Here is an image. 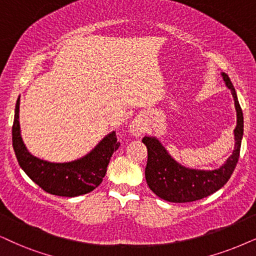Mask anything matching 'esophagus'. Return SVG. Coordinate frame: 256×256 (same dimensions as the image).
Wrapping results in <instances>:
<instances>
[{"label": "esophagus", "instance_id": "34e87169", "mask_svg": "<svg viewBox=\"0 0 256 256\" xmlns=\"http://www.w3.org/2000/svg\"><path fill=\"white\" fill-rule=\"evenodd\" d=\"M144 130H145V125L140 118L134 119V120L132 122V124L130 125V132L134 136H136V137H139V136L143 134Z\"/></svg>", "mask_w": 256, "mask_h": 256}]
</instances>
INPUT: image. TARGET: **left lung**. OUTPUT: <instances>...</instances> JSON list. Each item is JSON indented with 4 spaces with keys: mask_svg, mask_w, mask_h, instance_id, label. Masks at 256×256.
<instances>
[{
    "mask_svg": "<svg viewBox=\"0 0 256 256\" xmlns=\"http://www.w3.org/2000/svg\"><path fill=\"white\" fill-rule=\"evenodd\" d=\"M226 85L232 90L238 112L235 128V150L220 169L202 171L188 169L174 162L160 142L154 137H144L148 148L145 178L150 189L160 198L174 203L192 202L212 195L228 182L238 162L244 136V114L238 104L234 86L226 73L222 74Z\"/></svg>",
    "mask_w": 256,
    "mask_h": 256,
    "instance_id": "left-lung-1",
    "label": "left lung"
}]
</instances>
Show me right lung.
Instances as JSON below:
<instances>
[{
    "label": "right lung",
    "instance_id": "1",
    "mask_svg": "<svg viewBox=\"0 0 256 256\" xmlns=\"http://www.w3.org/2000/svg\"><path fill=\"white\" fill-rule=\"evenodd\" d=\"M18 108L20 98L15 106L12 148L22 170L34 183L48 194L64 197L84 195L94 190L102 183L113 152L117 151L120 145L114 131L106 136L94 150L82 160L70 163H50L34 157L26 148L20 134Z\"/></svg>",
    "mask_w": 256,
    "mask_h": 256
}]
</instances>
